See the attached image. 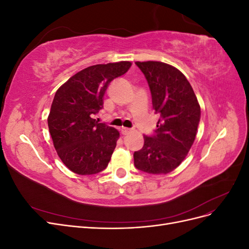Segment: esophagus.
Instances as JSON below:
<instances>
[{"label": "esophagus", "instance_id": "1", "mask_svg": "<svg viewBox=\"0 0 249 249\" xmlns=\"http://www.w3.org/2000/svg\"><path fill=\"white\" fill-rule=\"evenodd\" d=\"M131 132H132V130L127 129V127H123V129H122V134L123 135H127V134H130Z\"/></svg>", "mask_w": 249, "mask_h": 249}]
</instances>
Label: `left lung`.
Returning <instances> with one entry per match:
<instances>
[{"instance_id": "obj_1", "label": "left lung", "mask_w": 249, "mask_h": 249, "mask_svg": "<svg viewBox=\"0 0 249 249\" xmlns=\"http://www.w3.org/2000/svg\"><path fill=\"white\" fill-rule=\"evenodd\" d=\"M135 63L145 76L160 119L156 133L144 135V145L134 153V165L152 175H166L184 161L193 144L200 106L189 81L176 67L159 61Z\"/></svg>"}]
</instances>
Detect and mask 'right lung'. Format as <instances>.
Instances as JSON below:
<instances>
[{"label": "right lung", "instance_id": "right-lung-1", "mask_svg": "<svg viewBox=\"0 0 249 249\" xmlns=\"http://www.w3.org/2000/svg\"><path fill=\"white\" fill-rule=\"evenodd\" d=\"M130 61L96 64L77 72L60 87L48 117L55 149L65 166L81 176L95 175L108 166L119 132L93 116L103 108L104 94Z\"/></svg>", "mask_w": 249, "mask_h": 249}]
</instances>
